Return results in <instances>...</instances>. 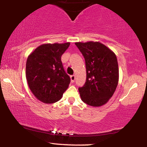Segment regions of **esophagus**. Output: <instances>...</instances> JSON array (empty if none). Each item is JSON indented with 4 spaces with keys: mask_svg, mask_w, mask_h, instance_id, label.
<instances>
[{
    "mask_svg": "<svg viewBox=\"0 0 147 147\" xmlns=\"http://www.w3.org/2000/svg\"><path fill=\"white\" fill-rule=\"evenodd\" d=\"M70 80H71L72 83H74L75 80V75H71L70 76Z\"/></svg>",
    "mask_w": 147,
    "mask_h": 147,
    "instance_id": "34e87169",
    "label": "esophagus"
}]
</instances>
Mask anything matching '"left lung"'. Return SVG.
Instances as JSON below:
<instances>
[{
  "label": "left lung",
  "mask_w": 147,
  "mask_h": 147,
  "mask_svg": "<svg viewBox=\"0 0 147 147\" xmlns=\"http://www.w3.org/2000/svg\"><path fill=\"white\" fill-rule=\"evenodd\" d=\"M85 59L86 81L79 88L81 99L91 106L106 104L114 94L119 81L117 57L111 49L99 42H77Z\"/></svg>",
  "instance_id": "obj_1"
}]
</instances>
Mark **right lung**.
<instances>
[{
	"instance_id": "right-lung-1",
	"label": "right lung",
	"mask_w": 147,
	"mask_h": 147,
	"mask_svg": "<svg viewBox=\"0 0 147 147\" xmlns=\"http://www.w3.org/2000/svg\"><path fill=\"white\" fill-rule=\"evenodd\" d=\"M70 44L41 45L28 57L25 74L28 86L37 99L45 104L58 102L68 88L70 78L61 57Z\"/></svg>"
}]
</instances>
